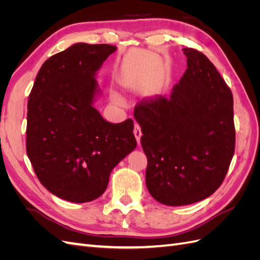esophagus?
Wrapping results in <instances>:
<instances>
[{
    "mask_svg": "<svg viewBox=\"0 0 260 260\" xmlns=\"http://www.w3.org/2000/svg\"><path fill=\"white\" fill-rule=\"evenodd\" d=\"M133 133H135L136 139L138 141V144L140 145V143H141V136H142V131H141V128H140V125L138 123L135 124V130H133Z\"/></svg>",
    "mask_w": 260,
    "mask_h": 260,
    "instance_id": "obj_1",
    "label": "esophagus"
}]
</instances>
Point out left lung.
<instances>
[{
	"label": "left lung",
	"instance_id": "8db88e82",
	"mask_svg": "<svg viewBox=\"0 0 260 260\" xmlns=\"http://www.w3.org/2000/svg\"><path fill=\"white\" fill-rule=\"evenodd\" d=\"M183 53L187 68L169 98H146L135 107L147 157V190L168 206L190 205L215 193L235 144L231 90L203 53Z\"/></svg>",
	"mask_w": 260,
	"mask_h": 260
}]
</instances>
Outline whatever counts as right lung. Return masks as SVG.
<instances>
[{
  "instance_id": "obj_1",
  "label": "right lung",
  "mask_w": 260,
  "mask_h": 260,
  "mask_svg": "<svg viewBox=\"0 0 260 260\" xmlns=\"http://www.w3.org/2000/svg\"><path fill=\"white\" fill-rule=\"evenodd\" d=\"M117 50L75 43L44 61L28 100L27 154L44 187L68 202L103 194L112 170L137 147L133 120L106 121L94 102L98 70Z\"/></svg>"
}]
</instances>
